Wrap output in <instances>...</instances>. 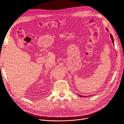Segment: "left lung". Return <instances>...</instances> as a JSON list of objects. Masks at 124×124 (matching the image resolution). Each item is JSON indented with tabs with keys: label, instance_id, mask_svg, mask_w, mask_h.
<instances>
[{
	"label": "left lung",
	"instance_id": "obj_1",
	"mask_svg": "<svg viewBox=\"0 0 124 124\" xmlns=\"http://www.w3.org/2000/svg\"><path fill=\"white\" fill-rule=\"evenodd\" d=\"M106 30L107 31H108V30L106 29ZM110 38H111V40H112V43H113V45H114V40H113V37H112V35L111 34H110ZM80 97H82V95H79ZM90 95H89V97H90ZM86 97H87V96H86Z\"/></svg>",
	"mask_w": 124,
	"mask_h": 124
}]
</instances>
